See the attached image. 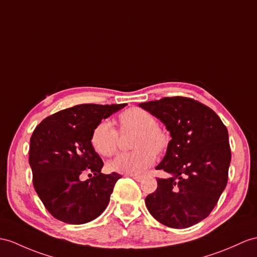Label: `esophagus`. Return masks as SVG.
Listing matches in <instances>:
<instances>
[{
	"label": "esophagus",
	"instance_id": "34e87169",
	"mask_svg": "<svg viewBox=\"0 0 257 257\" xmlns=\"http://www.w3.org/2000/svg\"><path fill=\"white\" fill-rule=\"evenodd\" d=\"M126 176L133 178L135 181H137V182H141V181L143 180V177L142 176H135V174H126Z\"/></svg>",
	"mask_w": 257,
	"mask_h": 257
}]
</instances>
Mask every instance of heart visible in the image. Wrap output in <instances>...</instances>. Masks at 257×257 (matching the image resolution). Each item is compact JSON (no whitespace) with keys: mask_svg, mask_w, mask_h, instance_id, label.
Returning a JSON list of instances; mask_svg holds the SVG:
<instances>
[{"mask_svg":"<svg viewBox=\"0 0 257 257\" xmlns=\"http://www.w3.org/2000/svg\"><path fill=\"white\" fill-rule=\"evenodd\" d=\"M121 132H137L134 152L122 153L109 164L110 170L126 174L145 172L156 160V154L164 153L169 145V136L158 127V121L152 113L141 108H131L118 115ZM118 131L112 122H100L91 134V144L96 152L104 157L114 155L117 149Z\"/></svg>","mask_w":257,"mask_h":257,"instance_id":"1","label":"heart"}]
</instances>
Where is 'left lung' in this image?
<instances>
[{"mask_svg":"<svg viewBox=\"0 0 257 257\" xmlns=\"http://www.w3.org/2000/svg\"><path fill=\"white\" fill-rule=\"evenodd\" d=\"M170 132L167 153L157 170V190L145 203L167 227L184 229L202 221L214 209L228 182L231 161L228 130L215 111L186 97H166L140 103Z\"/></svg>","mask_w":257,"mask_h":257,"instance_id":"obj_1","label":"left lung"}]
</instances>
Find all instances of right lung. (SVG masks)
<instances>
[{
	"label": "right lung",
	"mask_w": 257,
	"mask_h": 257,
	"mask_svg": "<svg viewBox=\"0 0 257 257\" xmlns=\"http://www.w3.org/2000/svg\"><path fill=\"white\" fill-rule=\"evenodd\" d=\"M125 105L78 104L37 125L30 137L29 165L35 190L54 218L71 224L86 223L108 206L114 184L122 177L101 173L103 161L92 147L91 134L102 118ZM86 172L94 177L80 181Z\"/></svg>",
	"instance_id": "right-lung-1"
}]
</instances>
